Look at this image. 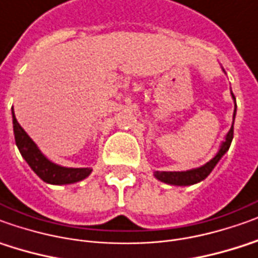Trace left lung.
I'll return each mask as SVG.
<instances>
[{"mask_svg":"<svg viewBox=\"0 0 258 258\" xmlns=\"http://www.w3.org/2000/svg\"><path fill=\"white\" fill-rule=\"evenodd\" d=\"M232 97L236 101L233 94H232ZM234 115H236V109H234L233 113V122ZM232 139H233V125L230 127V131L227 132L226 139L222 143L218 154L211 161H208L205 166L200 167V168H194V170H188V171H156L154 175H156L157 180L167 182V184H173V185H192V184H197L200 181L205 180L208 175L211 174V171L214 170V167L218 164V161L222 159V156L229 150Z\"/></svg>","mask_w":258,"mask_h":258,"instance_id":"left-lung-1","label":"left lung"}]
</instances>
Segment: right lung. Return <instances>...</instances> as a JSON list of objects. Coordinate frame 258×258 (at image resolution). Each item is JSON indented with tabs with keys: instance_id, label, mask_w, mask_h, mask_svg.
I'll use <instances>...</instances> for the list:
<instances>
[{
	"instance_id": "1",
	"label": "right lung",
	"mask_w": 258,
	"mask_h": 258,
	"mask_svg": "<svg viewBox=\"0 0 258 258\" xmlns=\"http://www.w3.org/2000/svg\"><path fill=\"white\" fill-rule=\"evenodd\" d=\"M12 122H14V135L15 142L22 154V157L26 160L32 170L46 182L49 184H73L77 181L84 180L91 174V168H67L53 164L44 157L35 145V142L26 135L21 125L18 123L15 113L12 109Z\"/></svg>"
}]
</instances>
